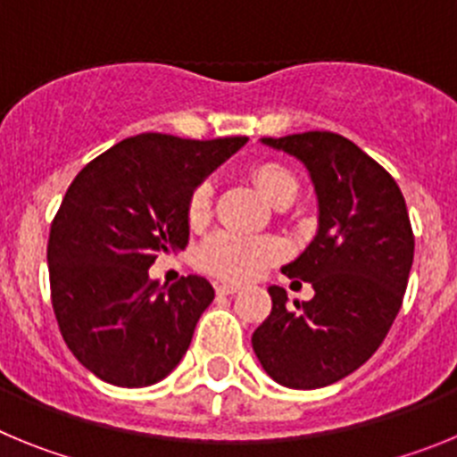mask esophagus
I'll return each mask as SVG.
<instances>
[{
    "label": "esophagus",
    "mask_w": 457,
    "mask_h": 457,
    "mask_svg": "<svg viewBox=\"0 0 457 457\" xmlns=\"http://www.w3.org/2000/svg\"><path fill=\"white\" fill-rule=\"evenodd\" d=\"M217 293H220V295H236V293H240V286H237V284H220V286H217Z\"/></svg>",
    "instance_id": "obj_1"
}]
</instances>
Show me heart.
Returning <instances> with one entry per match:
<instances>
[{
	"mask_svg": "<svg viewBox=\"0 0 457 457\" xmlns=\"http://www.w3.org/2000/svg\"><path fill=\"white\" fill-rule=\"evenodd\" d=\"M252 180L272 205L290 204L297 196V179L284 164L265 160L252 167ZM212 212V187L199 183L189 194L187 221L199 228ZM286 256L284 242L274 236H240V233L220 231L210 236L199 247V268L226 281H249L278 263Z\"/></svg>",
	"mask_w": 457,
	"mask_h": 457,
	"instance_id": "heart-1",
	"label": "heart"
}]
</instances>
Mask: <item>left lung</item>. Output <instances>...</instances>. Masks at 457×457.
I'll return each mask as SVG.
<instances>
[{
    "mask_svg": "<svg viewBox=\"0 0 457 457\" xmlns=\"http://www.w3.org/2000/svg\"><path fill=\"white\" fill-rule=\"evenodd\" d=\"M306 164L320 226L281 272L316 295L288 306L272 286V311L252 337L265 373L290 389L334 385L373 357L403 306L414 233L401 187L357 144L337 132L263 139Z\"/></svg>",
    "mask_w": 457,
    "mask_h": 457,
    "instance_id": "8db88e82",
    "label": "left lung"
}]
</instances>
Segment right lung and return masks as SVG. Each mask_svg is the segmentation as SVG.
<instances>
[{"instance_id":"right-lung-1","label":"right lung","mask_w":457,"mask_h":457,"mask_svg":"<svg viewBox=\"0 0 457 457\" xmlns=\"http://www.w3.org/2000/svg\"><path fill=\"white\" fill-rule=\"evenodd\" d=\"M245 141L146 132L91 160L68 187L47 240L52 309L71 353L109 385H155L187 353L215 290L196 274L164 290L148 268L187 247L189 194Z\"/></svg>"}]
</instances>
